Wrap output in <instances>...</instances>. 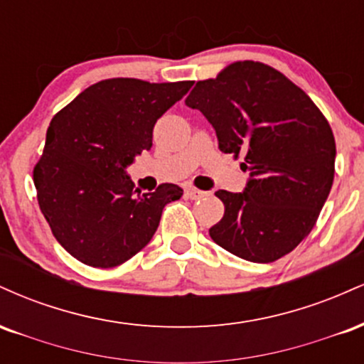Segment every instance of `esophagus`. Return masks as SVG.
<instances>
[{
	"label": "esophagus",
	"instance_id": "obj_1",
	"mask_svg": "<svg viewBox=\"0 0 364 364\" xmlns=\"http://www.w3.org/2000/svg\"><path fill=\"white\" fill-rule=\"evenodd\" d=\"M185 195L188 196V198H191V200H196V198H202V196L205 195V191H202V190H196V188H193V186H188L186 190H185Z\"/></svg>",
	"mask_w": 364,
	"mask_h": 364
}]
</instances>
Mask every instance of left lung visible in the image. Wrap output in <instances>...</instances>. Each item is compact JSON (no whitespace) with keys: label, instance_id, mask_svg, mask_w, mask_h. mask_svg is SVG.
Segmentation results:
<instances>
[{"label":"left lung","instance_id":"1","mask_svg":"<svg viewBox=\"0 0 364 364\" xmlns=\"http://www.w3.org/2000/svg\"><path fill=\"white\" fill-rule=\"evenodd\" d=\"M215 129L224 154L243 156L241 193L219 190L224 217L208 235L255 263L284 257L310 235L333 183L336 140L304 92L255 61L229 65L186 97Z\"/></svg>","mask_w":364,"mask_h":364}]
</instances>
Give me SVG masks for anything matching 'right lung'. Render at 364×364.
<instances>
[{
    "instance_id": "right-lung-1",
    "label": "right lung",
    "mask_w": 364,
    "mask_h": 364,
    "mask_svg": "<svg viewBox=\"0 0 364 364\" xmlns=\"http://www.w3.org/2000/svg\"><path fill=\"white\" fill-rule=\"evenodd\" d=\"M193 82L109 78L78 94L49 123L34 169L41 212L72 257L97 269L121 265L149 245L162 208L183 190L140 193L127 169L152 147L157 119Z\"/></svg>"
}]
</instances>
